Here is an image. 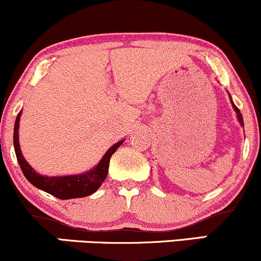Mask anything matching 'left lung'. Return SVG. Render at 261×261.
Listing matches in <instances>:
<instances>
[{
    "mask_svg": "<svg viewBox=\"0 0 261 261\" xmlns=\"http://www.w3.org/2000/svg\"><path fill=\"white\" fill-rule=\"evenodd\" d=\"M231 102H232V99H231ZM232 106H233V108H234V111H236V113H237V117H238V120H240V122H241V125L242 126H243V118H242V114H241V112H240V109L237 108L236 106H234V103L232 102Z\"/></svg>",
    "mask_w": 261,
    "mask_h": 261,
    "instance_id": "left-lung-1",
    "label": "left lung"
}]
</instances>
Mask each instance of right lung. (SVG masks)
Listing matches in <instances>:
<instances>
[{"label":"right lung","instance_id":"1","mask_svg":"<svg viewBox=\"0 0 261 261\" xmlns=\"http://www.w3.org/2000/svg\"><path fill=\"white\" fill-rule=\"evenodd\" d=\"M19 118L20 113L15 119L14 124V134H13V143L15 155H17L18 163H19L21 171L27 180L33 184L34 186L45 191V192L57 197L58 199H71V198H81V197L90 196L95 193L98 190L102 182L106 180L107 174H108L109 161L113 153L120 147L122 141L115 143L111 148L107 150L102 161L98 163L93 170H91L86 174L73 175V176H62V177H48L42 176L34 171V169L28 164L24 156L21 155L20 146H19V137H18V128H19Z\"/></svg>","mask_w":261,"mask_h":261}]
</instances>
